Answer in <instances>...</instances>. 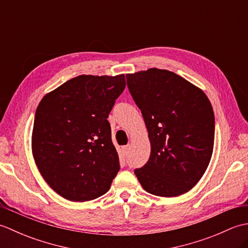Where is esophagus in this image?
Masks as SVG:
<instances>
[{"label": "esophagus", "mask_w": 248, "mask_h": 248, "mask_svg": "<svg viewBox=\"0 0 248 248\" xmlns=\"http://www.w3.org/2000/svg\"><path fill=\"white\" fill-rule=\"evenodd\" d=\"M121 149H123V151H124V155H127L128 152H129V150H130V145L123 146V147H121Z\"/></svg>", "instance_id": "1"}]
</instances>
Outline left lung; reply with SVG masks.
I'll return each mask as SVG.
<instances>
[{"label":"left lung","mask_w":248,"mask_h":248,"mask_svg":"<svg viewBox=\"0 0 248 248\" xmlns=\"http://www.w3.org/2000/svg\"><path fill=\"white\" fill-rule=\"evenodd\" d=\"M125 78L151 144L148 162L134 173L152 195L186 193L202 177L212 156L211 103L202 89L171 71L151 68Z\"/></svg>","instance_id":"1"}]
</instances>
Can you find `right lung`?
Masks as SVG:
<instances>
[{
  "instance_id": "1",
  "label": "right lung",
  "mask_w": 248,
  "mask_h": 248,
  "mask_svg": "<svg viewBox=\"0 0 248 248\" xmlns=\"http://www.w3.org/2000/svg\"><path fill=\"white\" fill-rule=\"evenodd\" d=\"M125 87L124 75L78 76L41 100L31 149L46 183L71 202L107 193L120 170L108 117Z\"/></svg>"
}]
</instances>
